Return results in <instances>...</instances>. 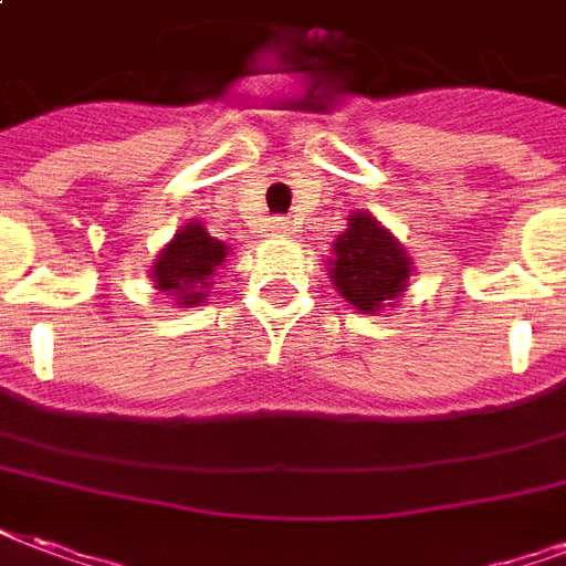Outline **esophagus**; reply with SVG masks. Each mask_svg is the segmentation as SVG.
<instances>
[{
  "label": "esophagus",
  "instance_id": "34e87169",
  "mask_svg": "<svg viewBox=\"0 0 566 566\" xmlns=\"http://www.w3.org/2000/svg\"><path fill=\"white\" fill-rule=\"evenodd\" d=\"M271 229H274L277 235H289V232H292V220H289V218H274V220H271Z\"/></svg>",
  "mask_w": 566,
  "mask_h": 566
}]
</instances>
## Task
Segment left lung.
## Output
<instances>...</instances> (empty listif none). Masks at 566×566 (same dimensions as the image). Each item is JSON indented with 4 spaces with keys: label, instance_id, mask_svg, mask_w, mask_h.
I'll return each instance as SVG.
<instances>
[{
    "label": "left lung",
    "instance_id": "obj_1",
    "mask_svg": "<svg viewBox=\"0 0 566 566\" xmlns=\"http://www.w3.org/2000/svg\"><path fill=\"white\" fill-rule=\"evenodd\" d=\"M331 277L352 307L376 313L385 301L406 292L411 262L388 229L358 211L348 229L334 241Z\"/></svg>",
    "mask_w": 566,
    "mask_h": 566
}]
</instances>
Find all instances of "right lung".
Segmentation results:
<instances>
[{"label":"right lung","instance_id":"right-lung-1","mask_svg":"<svg viewBox=\"0 0 566 566\" xmlns=\"http://www.w3.org/2000/svg\"><path fill=\"white\" fill-rule=\"evenodd\" d=\"M227 259V244L211 238L199 223H187L155 262V286L176 295L178 304H199L206 280Z\"/></svg>","mask_w":566,"mask_h":566}]
</instances>
